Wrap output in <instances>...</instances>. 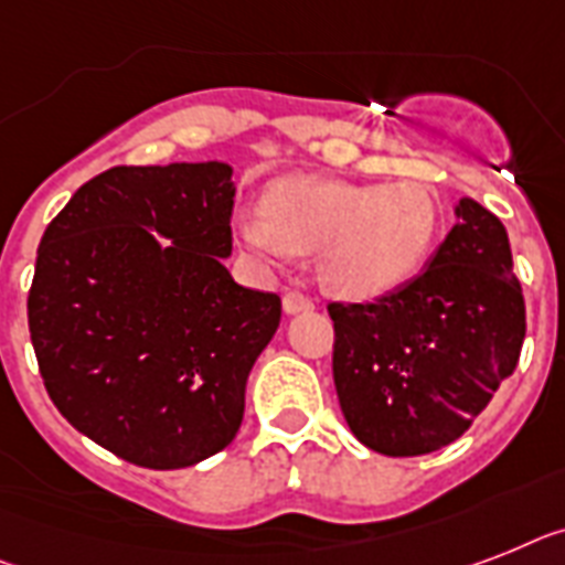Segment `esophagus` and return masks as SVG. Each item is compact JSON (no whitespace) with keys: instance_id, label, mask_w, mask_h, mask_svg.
<instances>
[{"instance_id":"1","label":"esophagus","mask_w":565,"mask_h":565,"mask_svg":"<svg viewBox=\"0 0 565 565\" xmlns=\"http://www.w3.org/2000/svg\"><path fill=\"white\" fill-rule=\"evenodd\" d=\"M282 309H286L288 315H297V311H311L315 309V300H311L309 294H302V291H286V297H282Z\"/></svg>"}]
</instances>
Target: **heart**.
I'll use <instances>...</instances> for the list:
<instances>
[{
    "label": "heart",
    "instance_id": "1",
    "mask_svg": "<svg viewBox=\"0 0 565 565\" xmlns=\"http://www.w3.org/2000/svg\"><path fill=\"white\" fill-rule=\"evenodd\" d=\"M439 199L422 181L355 184L291 175L265 193L263 213L239 222L242 239L265 256L320 250L334 291L370 300L416 277L439 239Z\"/></svg>",
    "mask_w": 565,
    "mask_h": 565
}]
</instances>
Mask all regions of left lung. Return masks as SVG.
Returning <instances> with one entry per match:
<instances>
[{
	"label": "left lung",
	"instance_id": "left-lung-1",
	"mask_svg": "<svg viewBox=\"0 0 565 565\" xmlns=\"http://www.w3.org/2000/svg\"><path fill=\"white\" fill-rule=\"evenodd\" d=\"M456 216L407 286L326 306L340 409L375 454L422 456L456 441L520 361L525 300L505 227L473 199Z\"/></svg>",
	"mask_w": 565,
	"mask_h": 565
}]
</instances>
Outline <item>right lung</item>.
<instances>
[{
  "label": "right lung",
  "mask_w": 565,
  "mask_h": 565,
  "mask_svg": "<svg viewBox=\"0 0 565 565\" xmlns=\"http://www.w3.org/2000/svg\"><path fill=\"white\" fill-rule=\"evenodd\" d=\"M231 167H111L36 248L28 329L49 398L124 461L190 468L225 450L282 302L231 277ZM149 230L171 239L158 246Z\"/></svg>",
  "instance_id": "1"
}]
</instances>
